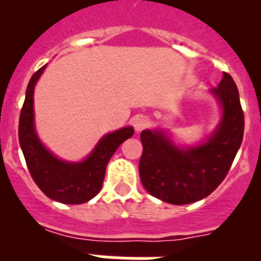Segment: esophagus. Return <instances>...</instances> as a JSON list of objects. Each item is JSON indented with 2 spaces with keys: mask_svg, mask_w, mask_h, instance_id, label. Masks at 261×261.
<instances>
[{
  "mask_svg": "<svg viewBox=\"0 0 261 261\" xmlns=\"http://www.w3.org/2000/svg\"><path fill=\"white\" fill-rule=\"evenodd\" d=\"M149 125V120L144 116H137L135 120H133V126L136 129L137 132H140L143 129H145Z\"/></svg>",
  "mask_w": 261,
  "mask_h": 261,
  "instance_id": "34e87169",
  "label": "esophagus"
}]
</instances>
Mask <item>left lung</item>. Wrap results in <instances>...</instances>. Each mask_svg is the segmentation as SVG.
<instances>
[{
  "label": "left lung",
  "instance_id": "8db88e82",
  "mask_svg": "<svg viewBox=\"0 0 261 261\" xmlns=\"http://www.w3.org/2000/svg\"><path fill=\"white\" fill-rule=\"evenodd\" d=\"M213 94L221 102L223 117L207 143L179 149L166 135L143 130L139 173L149 195L170 204H189L213 193L229 173L244 137V112L233 77L223 79Z\"/></svg>",
  "mask_w": 261,
  "mask_h": 261
}]
</instances>
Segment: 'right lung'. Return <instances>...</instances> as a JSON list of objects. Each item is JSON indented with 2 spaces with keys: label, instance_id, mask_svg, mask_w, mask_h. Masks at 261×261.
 Segmentation results:
<instances>
[{
  "label": "right lung",
  "instance_id": "add662e5",
  "mask_svg": "<svg viewBox=\"0 0 261 261\" xmlns=\"http://www.w3.org/2000/svg\"><path fill=\"white\" fill-rule=\"evenodd\" d=\"M44 68L46 65L32 74L25 91L19 120L20 147L32 179L44 195L60 203H86L102 189L109 161L135 130L132 126H126L109 133L99 141L90 156L80 163L56 158L44 148L34 129V88Z\"/></svg>",
  "mask_w": 261,
  "mask_h": 261
}]
</instances>
